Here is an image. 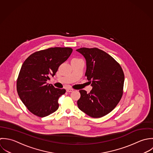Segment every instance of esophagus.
Returning a JSON list of instances; mask_svg holds the SVG:
<instances>
[{"label":"esophagus","mask_w":153,"mask_h":153,"mask_svg":"<svg viewBox=\"0 0 153 153\" xmlns=\"http://www.w3.org/2000/svg\"><path fill=\"white\" fill-rule=\"evenodd\" d=\"M73 91H74V90L72 89H67V90H66V91H67V92H68V93L72 92Z\"/></svg>","instance_id":"esophagus-1"}]
</instances>
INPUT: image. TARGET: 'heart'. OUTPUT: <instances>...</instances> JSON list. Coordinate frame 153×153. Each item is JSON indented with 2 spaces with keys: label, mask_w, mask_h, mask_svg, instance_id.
<instances>
[{
  "label": "heart",
  "mask_w": 153,
  "mask_h": 153,
  "mask_svg": "<svg viewBox=\"0 0 153 153\" xmlns=\"http://www.w3.org/2000/svg\"><path fill=\"white\" fill-rule=\"evenodd\" d=\"M77 59H76V58H74V59H73L72 60H77Z\"/></svg>",
  "instance_id": "heart-1"
}]
</instances>
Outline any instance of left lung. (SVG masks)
<instances>
[{
	"label": "left lung",
	"instance_id": "8db88e82",
	"mask_svg": "<svg viewBox=\"0 0 153 153\" xmlns=\"http://www.w3.org/2000/svg\"><path fill=\"white\" fill-rule=\"evenodd\" d=\"M76 51L86 60L85 76L92 87L89 93L85 90L79 91L78 108L93 118L102 117L111 112L122 97V68L110 55L97 48H81Z\"/></svg>",
	"mask_w": 153,
	"mask_h": 153
}]
</instances>
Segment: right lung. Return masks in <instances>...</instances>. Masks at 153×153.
<instances>
[{"label":"right lung","mask_w":153,"mask_h":153,"mask_svg":"<svg viewBox=\"0 0 153 153\" xmlns=\"http://www.w3.org/2000/svg\"><path fill=\"white\" fill-rule=\"evenodd\" d=\"M72 51L68 47L50 48L33 53L22 65L17 92L23 103L35 115L45 117L58 109L59 98L65 90L55 88L47 81L50 76L54 77Z\"/></svg>","instance_id":"right-lung-1"}]
</instances>
